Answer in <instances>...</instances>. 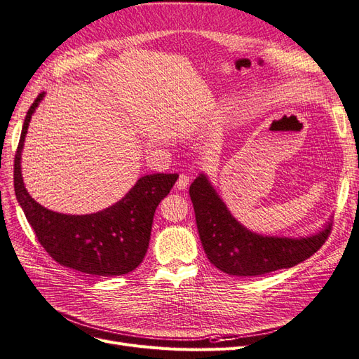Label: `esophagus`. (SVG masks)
<instances>
[{"instance_id": "1", "label": "esophagus", "mask_w": 359, "mask_h": 359, "mask_svg": "<svg viewBox=\"0 0 359 359\" xmlns=\"http://www.w3.org/2000/svg\"><path fill=\"white\" fill-rule=\"evenodd\" d=\"M189 184H190V177L185 175V174H181L178 181H177V184H175V187L178 190H185V189H187Z\"/></svg>"}]
</instances>
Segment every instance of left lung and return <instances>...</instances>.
<instances>
[{"instance_id": "obj_1", "label": "left lung", "mask_w": 359, "mask_h": 359, "mask_svg": "<svg viewBox=\"0 0 359 359\" xmlns=\"http://www.w3.org/2000/svg\"><path fill=\"white\" fill-rule=\"evenodd\" d=\"M196 224L206 257L217 269L234 276H258L299 264L324 245L331 219L304 238L264 236L246 229L231 215L214 185L199 174L190 185Z\"/></svg>"}]
</instances>
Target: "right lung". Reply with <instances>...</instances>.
<instances>
[{
    "label": "right lung",
    "mask_w": 359,
    "mask_h": 359,
    "mask_svg": "<svg viewBox=\"0 0 359 359\" xmlns=\"http://www.w3.org/2000/svg\"><path fill=\"white\" fill-rule=\"evenodd\" d=\"M39 95L23 121L15 157V193L35 236L55 262L86 275L120 276L137 269L150 243L156 208L168 196L178 174L141 177L118 202L100 212L69 215L50 211L35 202L22 178V150Z\"/></svg>",
    "instance_id": "add662e5"
}]
</instances>
